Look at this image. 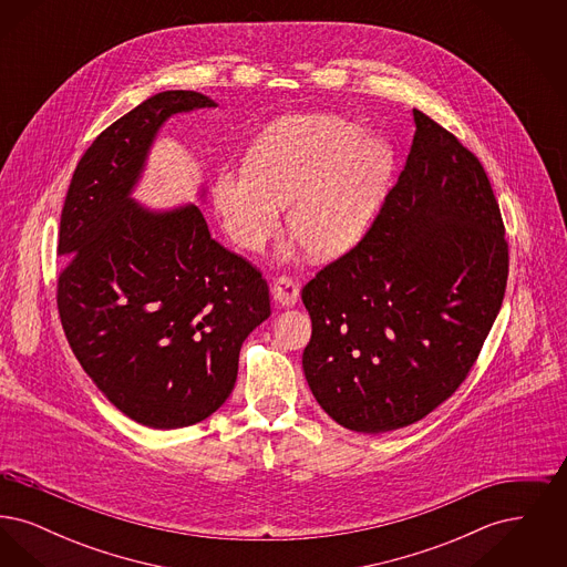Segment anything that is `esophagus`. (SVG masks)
Instances as JSON below:
<instances>
[{
    "label": "esophagus",
    "mask_w": 567,
    "mask_h": 567,
    "mask_svg": "<svg viewBox=\"0 0 567 567\" xmlns=\"http://www.w3.org/2000/svg\"><path fill=\"white\" fill-rule=\"evenodd\" d=\"M271 296L280 306H293L299 297V287L291 276H278L271 289Z\"/></svg>",
    "instance_id": "34e87169"
}]
</instances>
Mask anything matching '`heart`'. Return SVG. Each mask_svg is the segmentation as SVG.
<instances>
[{"mask_svg":"<svg viewBox=\"0 0 567 567\" xmlns=\"http://www.w3.org/2000/svg\"><path fill=\"white\" fill-rule=\"evenodd\" d=\"M393 148L336 114L289 116L252 144L246 167L218 169L216 213L244 250H261L280 229L315 259H333L372 227L393 181Z\"/></svg>","mask_w":567,"mask_h":567,"instance_id":"heart-1","label":"heart"}]
</instances>
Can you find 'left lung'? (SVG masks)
Wrapping results in <instances>:
<instances>
[{
    "instance_id": "left-lung-1",
    "label": "left lung",
    "mask_w": 567,
    "mask_h": 567,
    "mask_svg": "<svg viewBox=\"0 0 567 567\" xmlns=\"http://www.w3.org/2000/svg\"><path fill=\"white\" fill-rule=\"evenodd\" d=\"M398 185L368 234L303 289L301 365L342 427L412 425L470 374L502 308L508 243L485 167L421 110Z\"/></svg>"
}]
</instances>
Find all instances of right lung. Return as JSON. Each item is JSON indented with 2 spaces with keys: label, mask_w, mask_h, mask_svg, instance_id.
<instances>
[{
  "label": "right lung",
  "mask_w": 567,
  "mask_h": 567,
  "mask_svg": "<svg viewBox=\"0 0 567 567\" xmlns=\"http://www.w3.org/2000/svg\"><path fill=\"white\" fill-rule=\"evenodd\" d=\"M215 106L195 91L135 106L84 151L61 210L65 338L110 404L153 430L225 404L246 336L271 312L261 271L210 238L197 206L153 213L132 199L163 123Z\"/></svg>",
  "instance_id": "1"
}]
</instances>
